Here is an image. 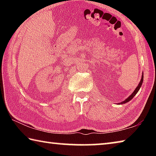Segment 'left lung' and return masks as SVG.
<instances>
[{"instance_id":"obj_1","label":"left lung","mask_w":156,"mask_h":156,"mask_svg":"<svg viewBox=\"0 0 156 156\" xmlns=\"http://www.w3.org/2000/svg\"><path fill=\"white\" fill-rule=\"evenodd\" d=\"M142 82H143V74H142V78H141V80H140V83H139V84H138V86L136 88V89L135 90H134V91L133 92V93H132V94L129 97H128V98H126L125 101H123V102H121V103H119V104H123V103H126V102H129V101H130V100L136 96V94L138 93V91H139V89H140V88L141 87V86H142Z\"/></svg>"}]
</instances>
